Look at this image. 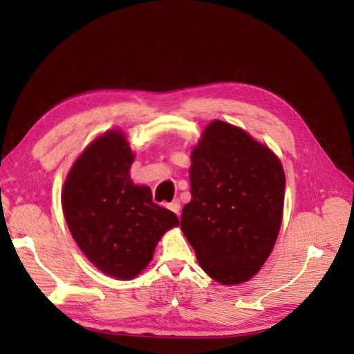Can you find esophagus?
I'll list each match as a JSON object with an SVG mask.
<instances>
[{
  "mask_svg": "<svg viewBox=\"0 0 354 354\" xmlns=\"http://www.w3.org/2000/svg\"><path fill=\"white\" fill-rule=\"evenodd\" d=\"M167 208L173 211L174 214H177V216H180V202L178 201H173L171 203H168Z\"/></svg>",
  "mask_w": 354,
  "mask_h": 354,
  "instance_id": "1",
  "label": "esophagus"
}]
</instances>
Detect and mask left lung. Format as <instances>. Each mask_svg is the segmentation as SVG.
<instances>
[{"label":"left lung","instance_id":"1","mask_svg":"<svg viewBox=\"0 0 354 354\" xmlns=\"http://www.w3.org/2000/svg\"><path fill=\"white\" fill-rule=\"evenodd\" d=\"M190 160L192 199L181 211L180 227L214 281L248 282L269 259L281 230V159L241 127L214 120Z\"/></svg>","mask_w":354,"mask_h":354}]
</instances>
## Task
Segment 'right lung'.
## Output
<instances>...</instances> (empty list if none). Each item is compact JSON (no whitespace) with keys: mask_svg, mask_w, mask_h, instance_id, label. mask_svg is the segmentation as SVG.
<instances>
[{"mask_svg":"<svg viewBox=\"0 0 354 354\" xmlns=\"http://www.w3.org/2000/svg\"><path fill=\"white\" fill-rule=\"evenodd\" d=\"M134 152L120 128L104 131L75 159L62 189V208L78 248L97 269L131 281L153 259L158 242L178 218L136 185Z\"/></svg>","mask_w":354,"mask_h":354,"instance_id":"1","label":"right lung"}]
</instances>
